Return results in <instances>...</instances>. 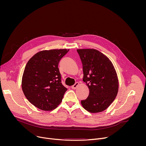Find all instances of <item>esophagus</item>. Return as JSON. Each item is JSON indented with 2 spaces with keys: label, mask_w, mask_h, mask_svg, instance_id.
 <instances>
[{
  "label": "esophagus",
  "mask_w": 146,
  "mask_h": 146,
  "mask_svg": "<svg viewBox=\"0 0 146 146\" xmlns=\"http://www.w3.org/2000/svg\"><path fill=\"white\" fill-rule=\"evenodd\" d=\"M78 85H79V83H78V82H76L73 86H72V87H71V88H72V89H74H74H76V88L78 87Z\"/></svg>",
  "instance_id": "esophagus-1"
}]
</instances>
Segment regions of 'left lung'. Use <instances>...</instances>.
<instances>
[{
	"instance_id": "8db88e82",
	"label": "left lung",
	"mask_w": 146,
	"mask_h": 146,
	"mask_svg": "<svg viewBox=\"0 0 146 146\" xmlns=\"http://www.w3.org/2000/svg\"><path fill=\"white\" fill-rule=\"evenodd\" d=\"M83 69L82 80L90 90L88 98L81 101L86 110L99 113L106 110L114 100L118 80L110 59L95 49L77 50Z\"/></svg>"
}]
</instances>
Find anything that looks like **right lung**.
I'll return each mask as SVG.
<instances>
[{
    "label": "right lung",
    "mask_w": 146,
    "mask_h": 146,
    "mask_svg": "<svg viewBox=\"0 0 146 146\" xmlns=\"http://www.w3.org/2000/svg\"><path fill=\"white\" fill-rule=\"evenodd\" d=\"M69 50L40 51L28 62L22 78V88L27 99L45 111L55 109L67 88L62 84L58 64Z\"/></svg>",
    "instance_id": "obj_1"
}]
</instances>
